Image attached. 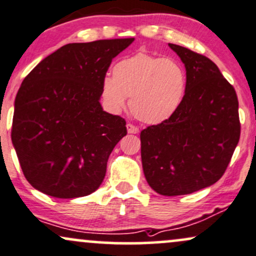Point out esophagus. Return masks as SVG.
<instances>
[{"label":"esophagus","instance_id":"1","mask_svg":"<svg viewBox=\"0 0 256 256\" xmlns=\"http://www.w3.org/2000/svg\"><path fill=\"white\" fill-rule=\"evenodd\" d=\"M126 128H128V134H138V132H140V128H138L137 126H134V124H128L126 125Z\"/></svg>","mask_w":256,"mask_h":256}]
</instances>
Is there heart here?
<instances>
[{
    "label": "heart",
    "mask_w": 256,
    "mask_h": 256,
    "mask_svg": "<svg viewBox=\"0 0 256 256\" xmlns=\"http://www.w3.org/2000/svg\"><path fill=\"white\" fill-rule=\"evenodd\" d=\"M186 86V72L178 62L137 52L116 62L113 78L102 80L101 93L114 110L124 108L130 96V108L137 119L160 124L180 107Z\"/></svg>",
    "instance_id": "heart-1"
}]
</instances>
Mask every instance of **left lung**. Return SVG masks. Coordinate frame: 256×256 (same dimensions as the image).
<instances>
[{
  "instance_id": "1",
  "label": "left lung",
  "mask_w": 256,
  "mask_h": 256,
  "mask_svg": "<svg viewBox=\"0 0 256 256\" xmlns=\"http://www.w3.org/2000/svg\"><path fill=\"white\" fill-rule=\"evenodd\" d=\"M186 68L180 107L161 124L140 132L143 172L162 196H184L217 182L240 140L235 88L210 58L169 44Z\"/></svg>"
}]
</instances>
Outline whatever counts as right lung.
Segmentation results:
<instances>
[{"label":"right lung","instance_id":"right-lung-1","mask_svg":"<svg viewBox=\"0 0 256 256\" xmlns=\"http://www.w3.org/2000/svg\"><path fill=\"white\" fill-rule=\"evenodd\" d=\"M134 38L66 44L44 58L15 98L12 142L27 181L54 198L93 193L126 136V122L104 112L101 83Z\"/></svg>","mask_w":256,"mask_h":256}]
</instances>
